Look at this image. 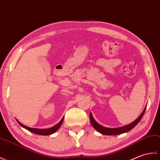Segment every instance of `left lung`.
I'll use <instances>...</instances> for the list:
<instances>
[{
  "label": "left lung",
  "instance_id": "obj_1",
  "mask_svg": "<svg viewBox=\"0 0 160 160\" xmlns=\"http://www.w3.org/2000/svg\"><path fill=\"white\" fill-rule=\"evenodd\" d=\"M146 108L145 107L143 112H142L141 114L138 117V118L134 120L133 122L129 124V125L122 126L120 127H118V128H108V127H105L102 126L100 124H98L94 118H93V116H92V113L90 112V122L92 124V127L97 130L98 132L101 133V134L103 135H107V136H115V135H118V134H122L124 133H126L127 131L132 129L133 127H136L138 123L140 121V120L142 118L144 113L145 112V110H146Z\"/></svg>",
  "mask_w": 160,
  "mask_h": 160
}]
</instances>
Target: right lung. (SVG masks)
I'll return each mask as SVG.
<instances>
[{
  "instance_id": "right-lung-1",
  "label": "right lung",
  "mask_w": 160,
  "mask_h": 160,
  "mask_svg": "<svg viewBox=\"0 0 160 160\" xmlns=\"http://www.w3.org/2000/svg\"><path fill=\"white\" fill-rule=\"evenodd\" d=\"M63 118H64V117H63L62 119L60 120V122L57 124L56 125H55L54 127H51V128H48V129L31 128V127H27L25 125H24L23 124H22L20 122H19L17 119H16V120H17V122H18V124L21 127H22L23 128L26 129L28 131H29L30 132H32V133H35V134H38V135H42V136H48V135H51V134L54 133L55 132H56V131L58 130V129L60 127H61L62 124V122L63 121Z\"/></svg>"
}]
</instances>
